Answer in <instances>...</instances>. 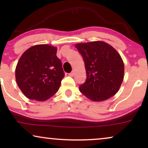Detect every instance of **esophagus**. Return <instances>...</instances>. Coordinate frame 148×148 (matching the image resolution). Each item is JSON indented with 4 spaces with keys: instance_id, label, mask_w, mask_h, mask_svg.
Masks as SVG:
<instances>
[{
    "instance_id": "34e87169",
    "label": "esophagus",
    "mask_w": 148,
    "mask_h": 148,
    "mask_svg": "<svg viewBox=\"0 0 148 148\" xmlns=\"http://www.w3.org/2000/svg\"><path fill=\"white\" fill-rule=\"evenodd\" d=\"M74 74H75V73H74V71H72V72H71L70 73H69V75L70 77H73V75H74Z\"/></svg>"
}]
</instances>
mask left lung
Segmentation results:
<instances>
[{
	"instance_id": "obj_1",
	"label": "left lung",
	"mask_w": 148,
	"mask_h": 148,
	"mask_svg": "<svg viewBox=\"0 0 148 148\" xmlns=\"http://www.w3.org/2000/svg\"><path fill=\"white\" fill-rule=\"evenodd\" d=\"M85 62L87 79L79 90L90 100L100 102L115 95L124 78V63L112 46L102 41L75 45Z\"/></svg>"
}]
</instances>
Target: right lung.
I'll list each match as a JSON object with an SVG mask.
<instances>
[{
	"label": "right lung",
	"mask_w": 148,
	"mask_h": 148,
	"mask_svg": "<svg viewBox=\"0 0 148 148\" xmlns=\"http://www.w3.org/2000/svg\"><path fill=\"white\" fill-rule=\"evenodd\" d=\"M56 51L54 46L39 44L20 57L15 69L16 82L27 98L44 101L57 92L64 73Z\"/></svg>",
	"instance_id": "right-lung-1"
}]
</instances>
